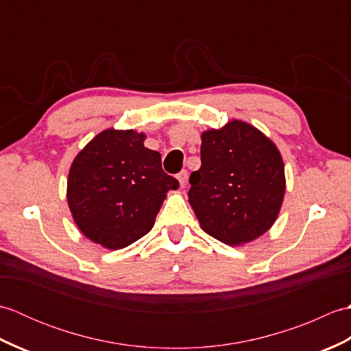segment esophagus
I'll use <instances>...</instances> for the list:
<instances>
[{
	"label": "esophagus",
	"instance_id": "obj_1",
	"mask_svg": "<svg viewBox=\"0 0 351 351\" xmlns=\"http://www.w3.org/2000/svg\"><path fill=\"white\" fill-rule=\"evenodd\" d=\"M178 181H180V185H181V189H184L185 187V184H187V170H182V171H180V173H178Z\"/></svg>",
	"mask_w": 351,
	"mask_h": 351
}]
</instances>
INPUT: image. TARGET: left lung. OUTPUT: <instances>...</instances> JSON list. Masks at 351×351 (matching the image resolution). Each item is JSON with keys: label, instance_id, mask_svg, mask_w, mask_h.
Listing matches in <instances>:
<instances>
[{"label": "left lung", "instance_id": "8db88e82", "mask_svg": "<svg viewBox=\"0 0 351 351\" xmlns=\"http://www.w3.org/2000/svg\"><path fill=\"white\" fill-rule=\"evenodd\" d=\"M202 166L190 175L189 202L208 235L229 245L264 235L280 213L285 167L278 146L234 121L202 132Z\"/></svg>", "mask_w": 351, "mask_h": 351}]
</instances>
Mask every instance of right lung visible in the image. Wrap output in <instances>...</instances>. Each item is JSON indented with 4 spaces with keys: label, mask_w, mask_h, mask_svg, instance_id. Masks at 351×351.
Masks as SVG:
<instances>
[{
    "label": "right lung",
    "mask_w": 351,
    "mask_h": 351,
    "mask_svg": "<svg viewBox=\"0 0 351 351\" xmlns=\"http://www.w3.org/2000/svg\"><path fill=\"white\" fill-rule=\"evenodd\" d=\"M145 140L136 130H104L71 164L66 199L72 219L88 240L108 250L145 237L167 193L180 187Z\"/></svg>",
    "instance_id": "add662e5"
}]
</instances>
